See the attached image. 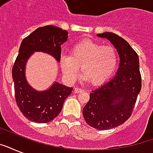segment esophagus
Returning a JSON list of instances; mask_svg holds the SVG:
<instances>
[{"label": "esophagus", "mask_w": 153, "mask_h": 153, "mask_svg": "<svg viewBox=\"0 0 153 153\" xmlns=\"http://www.w3.org/2000/svg\"><path fill=\"white\" fill-rule=\"evenodd\" d=\"M82 91H82V89L79 88V87H75V88H74V92H75V93H77V94L82 93Z\"/></svg>", "instance_id": "34e87169"}]
</instances>
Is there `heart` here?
<instances>
[{
  "label": "heart",
  "instance_id": "obj_1",
  "mask_svg": "<svg viewBox=\"0 0 153 153\" xmlns=\"http://www.w3.org/2000/svg\"><path fill=\"white\" fill-rule=\"evenodd\" d=\"M59 62L62 73L69 82L76 79L80 67L82 80L98 86L114 74L118 57L113 46L86 39L74 44L71 55H62Z\"/></svg>",
  "mask_w": 153,
  "mask_h": 153
}]
</instances>
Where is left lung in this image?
<instances>
[{
  "mask_svg": "<svg viewBox=\"0 0 153 153\" xmlns=\"http://www.w3.org/2000/svg\"><path fill=\"white\" fill-rule=\"evenodd\" d=\"M97 36L113 44L120 64L116 76L91 91L82 114L89 126L105 130L122 125L130 117L141 90V75L137 54L126 39L112 32Z\"/></svg>",
  "mask_w": 153,
  "mask_h": 153,
  "instance_id": "left-lung-1",
  "label": "left lung"
}]
</instances>
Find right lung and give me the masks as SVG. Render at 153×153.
<instances>
[{
  "mask_svg": "<svg viewBox=\"0 0 153 153\" xmlns=\"http://www.w3.org/2000/svg\"><path fill=\"white\" fill-rule=\"evenodd\" d=\"M68 32L53 25L38 27L23 39L12 70L17 106L27 119L36 123H48L59 114L66 98L73 88L55 82L44 91H37L27 83L25 65L35 51L52 55L59 62L61 45L67 40Z\"/></svg>",
  "mask_w": 153,
  "mask_h": 153,
  "instance_id": "obj_1",
  "label": "right lung"
}]
</instances>
